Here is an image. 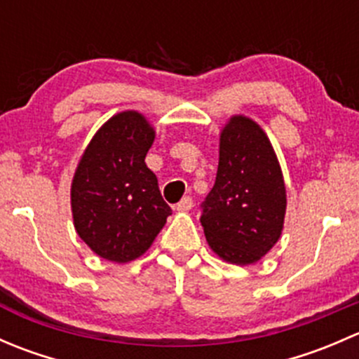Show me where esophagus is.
I'll return each mask as SVG.
<instances>
[{
  "instance_id": "34e87169",
  "label": "esophagus",
  "mask_w": 359,
  "mask_h": 359,
  "mask_svg": "<svg viewBox=\"0 0 359 359\" xmlns=\"http://www.w3.org/2000/svg\"><path fill=\"white\" fill-rule=\"evenodd\" d=\"M191 208H193V200L189 196L182 198V200L173 206V210H177V212H189Z\"/></svg>"
}]
</instances>
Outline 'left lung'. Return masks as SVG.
<instances>
[{
	"label": "left lung",
	"instance_id": "left-lung-1",
	"mask_svg": "<svg viewBox=\"0 0 359 359\" xmlns=\"http://www.w3.org/2000/svg\"><path fill=\"white\" fill-rule=\"evenodd\" d=\"M287 213V187L262 126L234 114L222 126L215 184L203 203L201 226L215 255L250 266L278 243Z\"/></svg>",
	"mask_w": 359,
	"mask_h": 359
}]
</instances>
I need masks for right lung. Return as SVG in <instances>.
<instances>
[{
	"instance_id": "add662e5",
	"label": "right lung",
	"mask_w": 359,
	"mask_h": 359,
	"mask_svg": "<svg viewBox=\"0 0 359 359\" xmlns=\"http://www.w3.org/2000/svg\"><path fill=\"white\" fill-rule=\"evenodd\" d=\"M156 130L139 111L107 119L83 151L71 182L78 236L109 262L139 259L172 215L146 165Z\"/></svg>"
}]
</instances>
